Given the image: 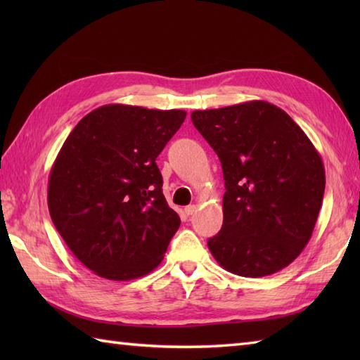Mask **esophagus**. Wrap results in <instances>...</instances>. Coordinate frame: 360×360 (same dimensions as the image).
Listing matches in <instances>:
<instances>
[{
  "label": "esophagus",
  "mask_w": 360,
  "mask_h": 360,
  "mask_svg": "<svg viewBox=\"0 0 360 360\" xmlns=\"http://www.w3.org/2000/svg\"><path fill=\"white\" fill-rule=\"evenodd\" d=\"M196 205L195 204H192V205H187V207L184 209V212H186V215H193V213L196 212Z\"/></svg>",
  "instance_id": "1"
}]
</instances>
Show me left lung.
Masks as SVG:
<instances>
[{"label": "left lung", "mask_w": 360, "mask_h": 360, "mask_svg": "<svg viewBox=\"0 0 360 360\" xmlns=\"http://www.w3.org/2000/svg\"><path fill=\"white\" fill-rule=\"evenodd\" d=\"M192 122L221 160L223 227L213 258L240 277L289 266L311 240L325 193V167L303 129L278 106L252 101L193 111Z\"/></svg>", "instance_id": "1"}]
</instances>
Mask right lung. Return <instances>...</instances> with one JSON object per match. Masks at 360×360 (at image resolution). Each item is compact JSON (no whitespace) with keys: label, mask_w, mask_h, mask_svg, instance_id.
Wrapping results in <instances>:
<instances>
[{"label":"right lung","mask_w":360,"mask_h":360,"mask_svg":"<svg viewBox=\"0 0 360 360\" xmlns=\"http://www.w3.org/2000/svg\"><path fill=\"white\" fill-rule=\"evenodd\" d=\"M187 116L111 103L83 117L53 160L48 207L72 254L98 277L128 281L160 264L181 219L156 158Z\"/></svg>","instance_id":"add662e5"}]
</instances>
